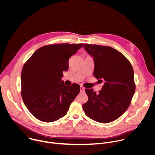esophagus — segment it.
Here are the masks:
<instances>
[{
  "instance_id": "esophagus-1",
  "label": "esophagus",
  "mask_w": 155,
  "mask_h": 155,
  "mask_svg": "<svg viewBox=\"0 0 155 155\" xmlns=\"http://www.w3.org/2000/svg\"><path fill=\"white\" fill-rule=\"evenodd\" d=\"M80 91L84 92V87L83 86H80Z\"/></svg>"
}]
</instances>
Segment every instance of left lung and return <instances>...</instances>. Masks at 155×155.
<instances>
[{"label":"left lung","instance_id":"1","mask_svg":"<svg viewBox=\"0 0 155 155\" xmlns=\"http://www.w3.org/2000/svg\"><path fill=\"white\" fill-rule=\"evenodd\" d=\"M83 47L94 58V77L101 83L104 81V84L99 93L85 89L88 100L83 109L86 116L96 121L112 122L126 112L134 94L133 68L121 53L112 47L87 43Z\"/></svg>","mask_w":155,"mask_h":155}]
</instances>
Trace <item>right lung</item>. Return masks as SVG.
Returning <instances> with one entry per match:
<instances>
[{"mask_svg": "<svg viewBox=\"0 0 155 155\" xmlns=\"http://www.w3.org/2000/svg\"><path fill=\"white\" fill-rule=\"evenodd\" d=\"M83 43H56L45 45L25 62L21 75V94L32 115L43 122L64 117L80 92V85H64L62 72L68 71L69 59Z\"/></svg>", "mask_w": 155, "mask_h": 155, "instance_id": "obj_1", "label": "right lung"}]
</instances>
